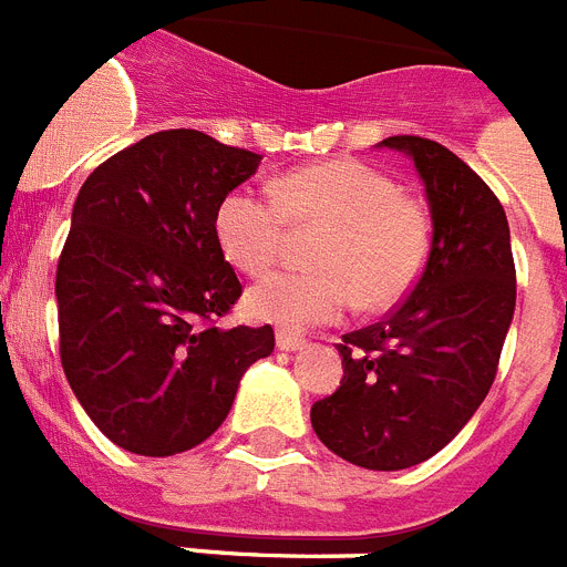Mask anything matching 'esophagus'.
<instances>
[{"mask_svg": "<svg viewBox=\"0 0 567 567\" xmlns=\"http://www.w3.org/2000/svg\"><path fill=\"white\" fill-rule=\"evenodd\" d=\"M277 348H279V351H302L305 339L297 337V333L279 331L277 333Z\"/></svg>", "mask_w": 567, "mask_h": 567, "instance_id": "obj_1", "label": "esophagus"}]
</instances>
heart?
Masks as SVG:
<instances>
[{"label":"heart","instance_id":"heart-1","mask_svg":"<svg viewBox=\"0 0 567 567\" xmlns=\"http://www.w3.org/2000/svg\"><path fill=\"white\" fill-rule=\"evenodd\" d=\"M216 243L243 274L277 262L293 228H324L311 250L319 270H279L248 290L256 322L305 331L402 299L422 274L427 225L400 185L357 159L297 167L274 190L236 188L216 208Z\"/></svg>","mask_w":567,"mask_h":567}]
</instances>
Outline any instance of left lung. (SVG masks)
Wrapping results in <instances>:
<instances>
[{
	"label": "left lung",
	"mask_w": 567,
	"mask_h": 567,
	"mask_svg": "<svg viewBox=\"0 0 567 567\" xmlns=\"http://www.w3.org/2000/svg\"><path fill=\"white\" fill-rule=\"evenodd\" d=\"M425 185V268L382 322L337 344L344 377L313 402L322 445L368 471H402L440 454L494 385L514 319L511 230L494 190L445 145L388 136Z\"/></svg>",
	"instance_id": "obj_1"
}]
</instances>
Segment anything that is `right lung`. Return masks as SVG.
<instances>
[{"mask_svg":"<svg viewBox=\"0 0 567 567\" xmlns=\"http://www.w3.org/2000/svg\"><path fill=\"white\" fill-rule=\"evenodd\" d=\"M259 154L202 131H159L85 179L59 256V357L113 445L174 456L205 442L274 328H216L243 285L216 243L219 202Z\"/></svg>","mask_w":567,"mask_h":567,"instance_id":"add662e5","label":"right lung"}]
</instances>
